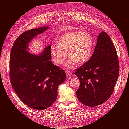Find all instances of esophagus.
Instances as JSON below:
<instances>
[{
	"instance_id": "1",
	"label": "esophagus",
	"mask_w": 129,
	"mask_h": 129,
	"mask_svg": "<svg viewBox=\"0 0 129 129\" xmlns=\"http://www.w3.org/2000/svg\"><path fill=\"white\" fill-rule=\"evenodd\" d=\"M66 77L67 79H71L72 78L71 74L69 73V72H66Z\"/></svg>"
}]
</instances>
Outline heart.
Returning <instances> with one entry per match:
<instances>
[{
    "instance_id": "1",
    "label": "heart",
    "mask_w": 129,
    "mask_h": 129,
    "mask_svg": "<svg viewBox=\"0 0 129 129\" xmlns=\"http://www.w3.org/2000/svg\"><path fill=\"white\" fill-rule=\"evenodd\" d=\"M57 43L50 47L53 60L56 64H62L67 53L70 60L65 67L71 69L75 63L82 65L88 60L92 49L93 39L87 32L73 31L63 34L57 40Z\"/></svg>"
}]
</instances>
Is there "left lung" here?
<instances>
[{
    "instance_id": "obj_1",
    "label": "left lung",
    "mask_w": 129,
    "mask_h": 129,
    "mask_svg": "<svg viewBox=\"0 0 129 129\" xmlns=\"http://www.w3.org/2000/svg\"><path fill=\"white\" fill-rule=\"evenodd\" d=\"M119 73L116 49L108 34L101 32L91 57L75 73L80 81L76 91L79 101L88 107L106 102L113 92Z\"/></svg>"
}]
</instances>
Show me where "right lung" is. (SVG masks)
<instances>
[{
    "label": "right lung",
    "mask_w": 129,
    "mask_h": 129,
    "mask_svg": "<svg viewBox=\"0 0 129 129\" xmlns=\"http://www.w3.org/2000/svg\"><path fill=\"white\" fill-rule=\"evenodd\" d=\"M49 28L42 26L22 33L13 43L10 56L13 89L25 105L39 110L47 109L55 102L57 88L66 79L64 71L50 60V45L39 55L28 51L31 40Z\"/></svg>",
    "instance_id": "add662e5"
}]
</instances>
